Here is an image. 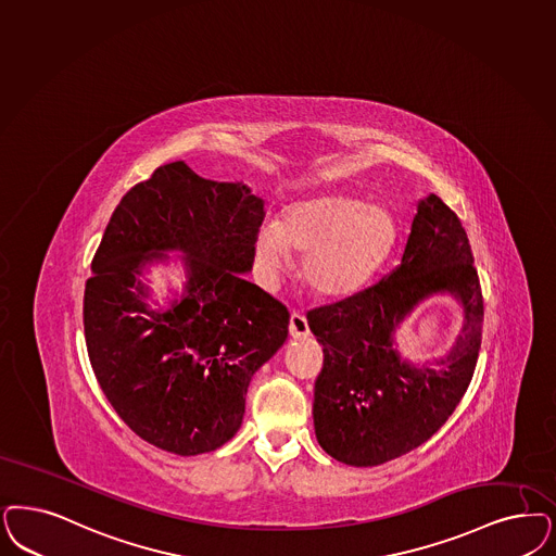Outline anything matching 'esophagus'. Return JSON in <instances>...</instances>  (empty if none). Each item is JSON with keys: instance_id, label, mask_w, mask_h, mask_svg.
Wrapping results in <instances>:
<instances>
[{"instance_id": "34e87169", "label": "esophagus", "mask_w": 556, "mask_h": 556, "mask_svg": "<svg viewBox=\"0 0 556 556\" xmlns=\"http://www.w3.org/2000/svg\"><path fill=\"white\" fill-rule=\"evenodd\" d=\"M289 334L293 339H306L309 334V326H307V318L302 312H293L289 318Z\"/></svg>"}]
</instances>
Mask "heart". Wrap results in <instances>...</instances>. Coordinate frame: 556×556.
I'll return each instance as SVG.
<instances>
[{"mask_svg": "<svg viewBox=\"0 0 556 556\" xmlns=\"http://www.w3.org/2000/svg\"><path fill=\"white\" fill-rule=\"evenodd\" d=\"M396 242V219L362 197L326 192L293 203L281 224L256 233V261L268 277L306 254L304 279L318 295L345 298L364 288Z\"/></svg>", "mask_w": 556, "mask_h": 556, "instance_id": "b5f03b06", "label": "heart"}]
</instances>
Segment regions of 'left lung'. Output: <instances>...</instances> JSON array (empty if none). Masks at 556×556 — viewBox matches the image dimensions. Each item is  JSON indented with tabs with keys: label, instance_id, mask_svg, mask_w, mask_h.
Segmentation results:
<instances>
[{
	"label": "left lung",
	"instance_id": "obj_1",
	"mask_svg": "<svg viewBox=\"0 0 556 556\" xmlns=\"http://www.w3.org/2000/svg\"><path fill=\"white\" fill-rule=\"evenodd\" d=\"M447 290L465 307L457 346L438 368L403 363L391 337L421 299ZM482 291L458 215L438 194L417 207L403 261L371 288L307 312L325 364L314 383V429L328 456L378 466L429 440L472 380Z\"/></svg>",
	"mask_w": 556,
	"mask_h": 556
}]
</instances>
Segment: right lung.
Instances as JSON below:
<instances>
[{
    "label": "right lung",
    "mask_w": 556,
    "mask_h": 556,
    "mask_svg": "<svg viewBox=\"0 0 556 556\" xmlns=\"http://www.w3.org/2000/svg\"><path fill=\"white\" fill-rule=\"evenodd\" d=\"M263 219L247 185L173 162L135 185L104 230L84 291L88 357L116 415L164 452L197 456L230 441L254 371L288 339L286 304L242 277ZM173 248L188 256L186 298L153 313L134 275Z\"/></svg>",
    "instance_id": "right-lung-1"
}]
</instances>
